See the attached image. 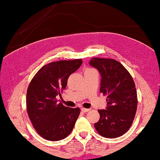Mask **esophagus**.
I'll return each instance as SVG.
<instances>
[{
	"instance_id": "obj_1",
	"label": "esophagus",
	"mask_w": 160,
	"mask_h": 160,
	"mask_svg": "<svg viewBox=\"0 0 160 160\" xmlns=\"http://www.w3.org/2000/svg\"><path fill=\"white\" fill-rule=\"evenodd\" d=\"M90 111V109H88V108H81V111L82 112H84V113H86V112H89Z\"/></svg>"
}]
</instances>
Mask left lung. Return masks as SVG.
I'll return each mask as SVG.
<instances>
[{"label":"left lung","instance_id":"1","mask_svg":"<svg viewBox=\"0 0 160 160\" xmlns=\"http://www.w3.org/2000/svg\"><path fill=\"white\" fill-rule=\"evenodd\" d=\"M89 65L100 73V92L107 95V108L98 110L100 119L94 124L102 136L114 138L122 135L132 124L137 111L136 88L131 74L119 62L93 58Z\"/></svg>","mask_w":160,"mask_h":160}]
</instances>
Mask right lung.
Instances as JSON below:
<instances>
[{
	"label": "right lung",
	"mask_w": 160,
	"mask_h": 160,
	"mask_svg": "<svg viewBox=\"0 0 160 160\" xmlns=\"http://www.w3.org/2000/svg\"><path fill=\"white\" fill-rule=\"evenodd\" d=\"M82 63L80 58L50 62L38 71L28 87V114L37 132L47 140H62L72 132L80 108L65 107L56 97L62 96L69 76Z\"/></svg>",
	"instance_id": "1"
}]
</instances>
